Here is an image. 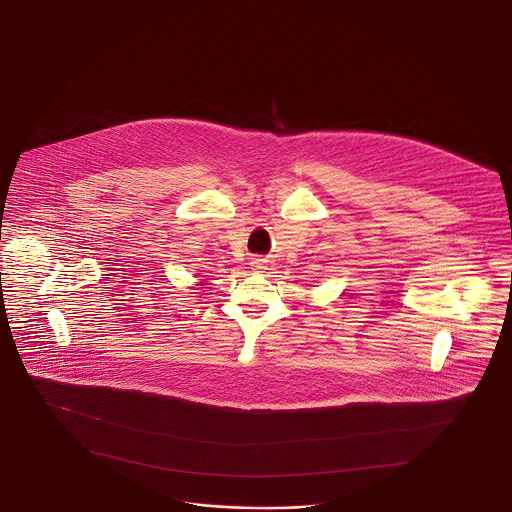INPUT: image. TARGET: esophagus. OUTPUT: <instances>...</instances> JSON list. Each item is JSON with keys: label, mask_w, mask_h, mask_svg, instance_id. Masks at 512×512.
Returning <instances> with one entry per match:
<instances>
[{"label": "esophagus", "mask_w": 512, "mask_h": 512, "mask_svg": "<svg viewBox=\"0 0 512 512\" xmlns=\"http://www.w3.org/2000/svg\"><path fill=\"white\" fill-rule=\"evenodd\" d=\"M251 265H253V268H255L257 272H261V270L265 268V261H263V259H255Z\"/></svg>", "instance_id": "34e87169"}]
</instances>
